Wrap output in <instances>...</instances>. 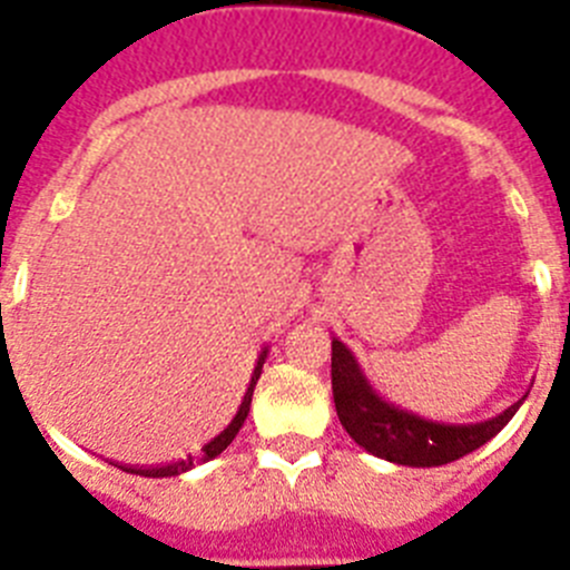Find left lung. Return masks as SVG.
I'll return each mask as SVG.
<instances>
[{
    "mask_svg": "<svg viewBox=\"0 0 570 570\" xmlns=\"http://www.w3.org/2000/svg\"><path fill=\"white\" fill-rule=\"evenodd\" d=\"M331 387H334L336 416L351 440L365 448L367 454L407 468L448 465L471 454L500 434L525 402L522 396L502 414L485 422H471V425L422 420L420 414H411L405 407L382 400L362 374L356 356L336 336L331 342Z\"/></svg>",
    "mask_w": 570,
    "mask_h": 570,
    "instance_id": "1",
    "label": "left lung"
}]
</instances>
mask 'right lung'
<instances>
[{"label":"right lung","instance_id":"add662e5","mask_svg":"<svg viewBox=\"0 0 570 570\" xmlns=\"http://www.w3.org/2000/svg\"><path fill=\"white\" fill-rule=\"evenodd\" d=\"M265 360H268V347H262L259 360H256L254 374H250V385H248V391H245V396H242V405H239V411H236V416L228 422V428H225L223 434L214 436V440H210L208 445L203 448V454L188 456V460H179V462H170V465H163V468H122V471L139 473V476H179V473L190 471L196 462H208V460H214V456L223 454L225 448L234 442V436L239 434V428H242V422H245V416H248L250 396H254V387H256V382H259V374H262V365H265Z\"/></svg>","mask_w":570,"mask_h":570}]
</instances>
